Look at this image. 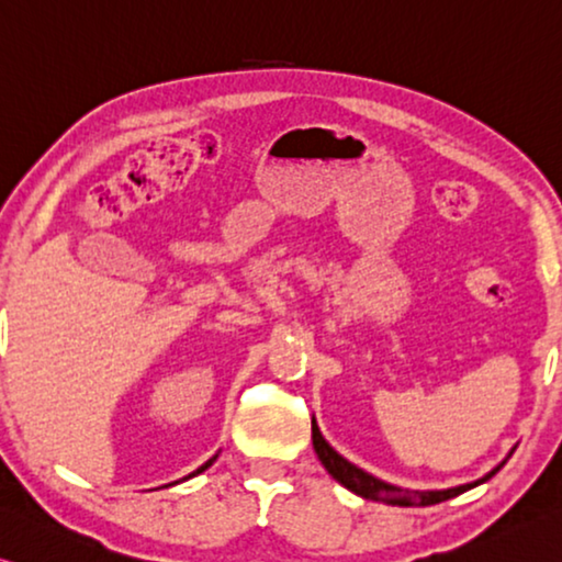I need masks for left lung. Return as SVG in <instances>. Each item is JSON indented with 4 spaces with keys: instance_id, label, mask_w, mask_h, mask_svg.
<instances>
[{
    "instance_id": "obj_1",
    "label": "left lung",
    "mask_w": 562,
    "mask_h": 562,
    "mask_svg": "<svg viewBox=\"0 0 562 562\" xmlns=\"http://www.w3.org/2000/svg\"><path fill=\"white\" fill-rule=\"evenodd\" d=\"M311 439H314V450L316 457L322 460V464L326 468V472L331 474V477L344 485L347 490H351L353 495L364 497V499H374V503H384V505H400V507H425V505H437V503H445V499L462 495V492H468L472 487L482 485V482H487L492 474H495L503 464L510 460V454L515 452V447L510 450V454L505 457L503 462L497 464L495 470H490L485 477L468 482V485H460V487H447V490H402L396 485H390V482L374 477V474L364 472L357 464H351L349 460H344V457L334 450V447L326 442L322 429H318L316 419H311Z\"/></svg>"
}]
</instances>
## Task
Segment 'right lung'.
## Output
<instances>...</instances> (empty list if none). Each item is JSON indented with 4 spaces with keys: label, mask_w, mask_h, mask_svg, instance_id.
Instances as JSON below:
<instances>
[{
    "label": "right lung",
    "mask_w": 562,
    "mask_h": 562,
    "mask_svg": "<svg viewBox=\"0 0 562 562\" xmlns=\"http://www.w3.org/2000/svg\"><path fill=\"white\" fill-rule=\"evenodd\" d=\"M215 460H218V452H215V454L211 457V460H209V462H203V464H201V468H198V470H193L191 474H186V477H183V480H176V482H170V485H166V487H172V485H180V482H186V480H191V477H195V474H201V472H205V470H209V468H211V464H213Z\"/></svg>",
    "instance_id": "1"
}]
</instances>
